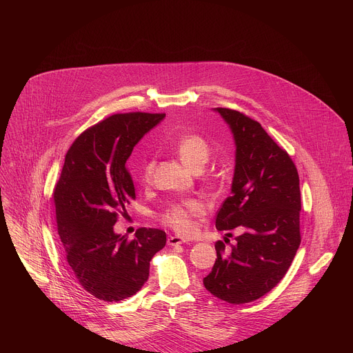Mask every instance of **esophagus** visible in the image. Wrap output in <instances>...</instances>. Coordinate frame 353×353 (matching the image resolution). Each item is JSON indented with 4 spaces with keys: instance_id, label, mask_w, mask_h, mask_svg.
Segmentation results:
<instances>
[{
    "instance_id": "34e87169",
    "label": "esophagus",
    "mask_w": 353,
    "mask_h": 353,
    "mask_svg": "<svg viewBox=\"0 0 353 353\" xmlns=\"http://www.w3.org/2000/svg\"><path fill=\"white\" fill-rule=\"evenodd\" d=\"M185 240L183 239V237H180V236H170L169 239H168V244L169 245H180V244H183Z\"/></svg>"
}]
</instances>
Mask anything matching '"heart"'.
Here are the masks:
<instances>
[{
	"label": "heart",
	"mask_w": 353,
	"mask_h": 353,
	"mask_svg": "<svg viewBox=\"0 0 353 353\" xmlns=\"http://www.w3.org/2000/svg\"><path fill=\"white\" fill-rule=\"evenodd\" d=\"M176 154L179 155L180 161L191 170L199 172L207 165L211 149L210 145L204 138L199 135H184L179 139L176 145ZM155 168L154 161H148L143 165L142 169V180L149 181L152 177ZM205 204L203 201L191 198L181 201V203L172 204L168 207L162 215L161 219L165 225L173 228L176 232L181 234H190L194 230V218L201 216L205 214Z\"/></svg>",
	"instance_id": "1"
}]
</instances>
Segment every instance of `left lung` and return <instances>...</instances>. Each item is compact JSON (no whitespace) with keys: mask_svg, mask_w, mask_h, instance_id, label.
Returning <instances> with one entry per match:
<instances>
[{"mask_svg":"<svg viewBox=\"0 0 353 353\" xmlns=\"http://www.w3.org/2000/svg\"><path fill=\"white\" fill-rule=\"evenodd\" d=\"M212 110L228 124L236 148L230 196L223 201L215 226L218 230L240 228L243 233L230 251L223 241L215 244L216 261L204 286L218 299L241 305L275 288L296 256L299 174L290 157L260 123L236 110Z\"/></svg>","mask_w":353,"mask_h":353,"instance_id":"obj_1","label":"left lung"}]
</instances>
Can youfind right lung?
I'll return each mask as SVG.
<instances>
[{"instance_id":"obj_1","label":"right lung","mask_w":353,"mask_h":353,"mask_svg":"<svg viewBox=\"0 0 353 353\" xmlns=\"http://www.w3.org/2000/svg\"><path fill=\"white\" fill-rule=\"evenodd\" d=\"M165 114H114L82 132L65 155L54 188L59 234L78 282L94 297L120 301L149 276V263L166 233L141 228L134 240L116 233L119 212L135 198L127 169L134 146Z\"/></svg>"}]
</instances>
